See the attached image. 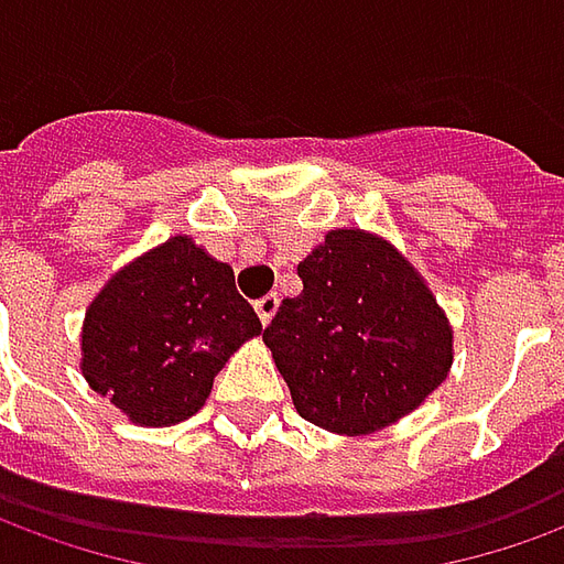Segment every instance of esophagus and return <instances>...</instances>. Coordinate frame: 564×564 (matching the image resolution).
<instances>
[{
  "instance_id": "esophagus-1",
  "label": "esophagus",
  "mask_w": 564,
  "mask_h": 564,
  "mask_svg": "<svg viewBox=\"0 0 564 564\" xmlns=\"http://www.w3.org/2000/svg\"><path fill=\"white\" fill-rule=\"evenodd\" d=\"M275 310H279V294H263L260 301H254V313H258V319L263 325H270V319L275 316Z\"/></svg>"
}]
</instances>
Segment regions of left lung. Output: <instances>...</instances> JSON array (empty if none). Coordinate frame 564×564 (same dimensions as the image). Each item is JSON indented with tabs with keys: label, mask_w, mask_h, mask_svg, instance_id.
<instances>
[{
	"label": "left lung",
	"mask_w": 564,
	"mask_h": 564,
	"mask_svg": "<svg viewBox=\"0 0 564 564\" xmlns=\"http://www.w3.org/2000/svg\"><path fill=\"white\" fill-rule=\"evenodd\" d=\"M263 328L294 408L322 430L365 436L390 426L448 378L452 325L417 270L365 230H332Z\"/></svg>",
	"instance_id": "1"
}]
</instances>
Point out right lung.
I'll return each instance as SVG.
<instances>
[{"instance_id":"add662e5","label":"right lung","mask_w":564,"mask_h":564,"mask_svg":"<svg viewBox=\"0 0 564 564\" xmlns=\"http://www.w3.org/2000/svg\"><path fill=\"white\" fill-rule=\"evenodd\" d=\"M258 313L236 291L232 267L171 236L100 289L82 325V375L128 421L171 426L193 417L217 371L248 337Z\"/></svg>"}]
</instances>
